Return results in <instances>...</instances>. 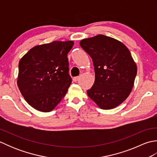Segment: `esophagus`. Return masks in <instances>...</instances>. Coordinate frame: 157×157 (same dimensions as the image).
<instances>
[{
	"label": "esophagus",
	"instance_id": "34e87169",
	"mask_svg": "<svg viewBox=\"0 0 157 157\" xmlns=\"http://www.w3.org/2000/svg\"><path fill=\"white\" fill-rule=\"evenodd\" d=\"M79 77H74V78H73V82H77V81H78V79H79Z\"/></svg>",
	"mask_w": 157,
	"mask_h": 157
}]
</instances>
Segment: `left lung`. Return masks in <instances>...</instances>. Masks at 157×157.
<instances>
[{
	"label": "left lung",
	"mask_w": 157,
	"mask_h": 157,
	"mask_svg": "<svg viewBox=\"0 0 157 157\" xmlns=\"http://www.w3.org/2000/svg\"><path fill=\"white\" fill-rule=\"evenodd\" d=\"M81 47L91 56L95 81L87 90L88 96L102 109H114L132 92L137 66L129 49L122 42L99 34L83 39Z\"/></svg>",
	"instance_id": "left-lung-1"
}]
</instances>
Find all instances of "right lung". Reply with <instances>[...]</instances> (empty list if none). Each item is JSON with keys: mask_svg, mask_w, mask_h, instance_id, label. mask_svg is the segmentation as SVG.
Masks as SVG:
<instances>
[{"mask_svg": "<svg viewBox=\"0 0 157 157\" xmlns=\"http://www.w3.org/2000/svg\"><path fill=\"white\" fill-rule=\"evenodd\" d=\"M73 44L54 41L36 46L20 59L17 86L33 108L50 112L65 96L72 81L67 54Z\"/></svg>", "mask_w": 157, "mask_h": 157, "instance_id": "right-lung-1", "label": "right lung"}]
</instances>
